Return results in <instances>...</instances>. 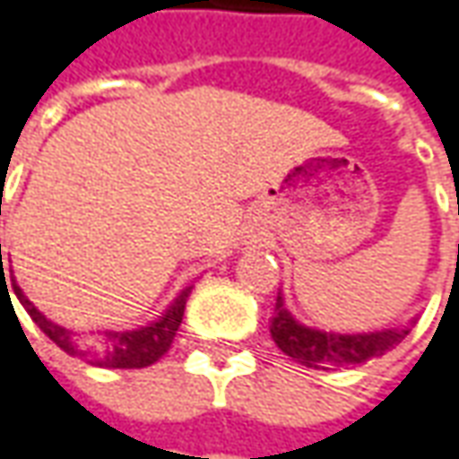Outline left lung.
I'll return each instance as SVG.
<instances>
[{"label": "left lung", "mask_w": 459, "mask_h": 459, "mask_svg": "<svg viewBox=\"0 0 459 459\" xmlns=\"http://www.w3.org/2000/svg\"><path fill=\"white\" fill-rule=\"evenodd\" d=\"M413 324H416V318H411V324H406V326L359 331V333L316 329V326L300 324L285 306V295L277 292L269 333H272L274 344L288 357H292L295 362L313 369H339L357 368V365H365L375 357H383L388 349L401 344L409 336Z\"/></svg>", "instance_id": "1"}]
</instances>
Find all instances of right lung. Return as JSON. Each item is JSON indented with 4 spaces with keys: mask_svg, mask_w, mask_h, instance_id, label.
Masks as SVG:
<instances>
[{
    "mask_svg": "<svg viewBox=\"0 0 459 459\" xmlns=\"http://www.w3.org/2000/svg\"><path fill=\"white\" fill-rule=\"evenodd\" d=\"M0 264H2V244H0ZM4 272V267H2ZM14 295L22 303V308L30 313V318L38 324V329L48 336L53 344L64 349L71 357H82L90 365L97 368H110V369H135V368H149L159 357H164V351L171 347L177 329L182 324L185 316V306L190 298L192 285L185 290H179V295L169 303V308L164 310L156 321H149L146 326L138 329H105L100 333V339L94 344H82L76 339V333L56 321H50L48 316H43L40 310L30 303V298L22 292V288L14 282Z\"/></svg>",
    "mask_w": 459,
    "mask_h": 459,
    "instance_id": "add662e5",
    "label": "right lung"
}]
</instances>
